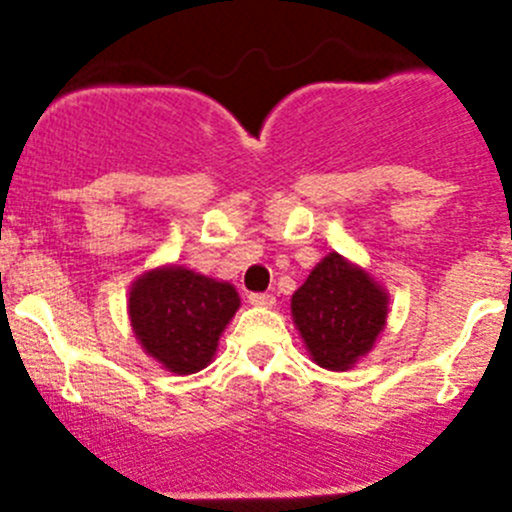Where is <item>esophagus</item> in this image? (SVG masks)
<instances>
[{
	"instance_id": "34e87169",
	"label": "esophagus",
	"mask_w": 512,
	"mask_h": 512,
	"mask_svg": "<svg viewBox=\"0 0 512 512\" xmlns=\"http://www.w3.org/2000/svg\"><path fill=\"white\" fill-rule=\"evenodd\" d=\"M247 299H250V304H255V307H272V304H275V297L267 292H252Z\"/></svg>"
}]
</instances>
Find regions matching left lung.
Instances as JSON below:
<instances>
[{
    "label": "left lung",
    "mask_w": 512,
    "mask_h": 512,
    "mask_svg": "<svg viewBox=\"0 0 512 512\" xmlns=\"http://www.w3.org/2000/svg\"><path fill=\"white\" fill-rule=\"evenodd\" d=\"M386 304V292L364 270L329 252L292 294V317L312 359L344 371L374 347Z\"/></svg>",
    "instance_id": "left-lung-1"
}]
</instances>
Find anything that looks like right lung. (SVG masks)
I'll list each match as a JSON object with an SVG mask.
<instances>
[{"label":"right lung","instance_id":"obj_1","mask_svg":"<svg viewBox=\"0 0 512 512\" xmlns=\"http://www.w3.org/2000/svg\"><path fill=\"white\" fill-rule=\"evenodd\" d=\"M237 307L235 287L175 265L143 275L128 297L138 342L173 374H195L210 364Z\"/></svg>","mask_w":512,"mask_h":512}]
</instances>
